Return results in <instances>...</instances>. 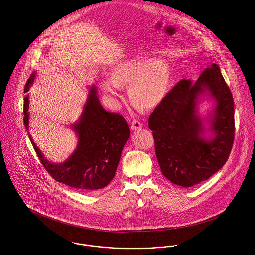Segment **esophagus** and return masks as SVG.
<instances>
[{"label":"esophagus","mask_w":255,"mask_h":255,"mask_svg":"<svg viewBox=\"0 0 255 255\" xmlns=\"http://www.w3.org/2000/svg\"><path fill=\"white\" fill-rule=\"evenodd\" d=\"M142 128V124L141 122H138V121H133L132 122V125H131V129L133 131H137V130H140Z\"/></svg>","instance_id":"obj_1"}]
</instances>
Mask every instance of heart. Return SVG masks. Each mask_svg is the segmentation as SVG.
<instances>
[{
  "label": "heart",
  "mask_w": 255,
  "mask_h": 255,
  "mask_svg": "<svg viewBox=\"0 0 255 255\" xmlns=\"http://www.w3.org/2000/svg\"><path fill=\"white\" fill-rule=\"evenodd\" d=\"M170 70L166 62L135 53L120 62L112 72V79L101 83V90L110 98L121 97L120 87L128 86L129 98L135 108L158 107L167 94Z\"/></svg>",
  "instance_id": "heart-1"
}]
</instances>
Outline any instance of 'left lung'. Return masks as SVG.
Returning a JSON list of instances; mask_svg holds the SVG:
<instances>
[{"mask_svg":"<svg viewBox=\"0 0 255 255\" xmlns=\"http://www.w3.org/2000/svg\"><path fill=\"white\" fill-rule=\"evenodd\" d=\"M207 97L214 108L203 118L199 100ZM162 175L174 184L190 187L221 169L234 139V103L216 64L196 82L182 79L149 117Z\"/></svg>","mask_w":255,"mask_h":255,"instance_id":"obj_1","label":"left lung"}]
</instances>
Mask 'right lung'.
Segmentation results:
<instances>
[{"instance_id":"obj_1","label":"right lung","mask_w":255,"mask_h":255,"mask_svg":"<svg viewBox=\"0 0 255 255\" xmlns=\"http://www.w3.org/2000/svg\"><path fill=\"white\" fill-rule=\"evenodd\" d=\"M36 72L28 78L24 93L29 91ZM29 96L24 97V123L29 139L43 166L57 182L80 191L101 189L115 177L122 152L130 137V128L118 113L107 112L100 104L95 85L89 87L84 107L79 119L71 125L77 136L73 154L65 161L51 162L35 144L29 129Z\"/></svg>"}]
</instances>
